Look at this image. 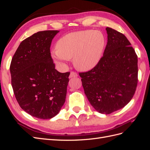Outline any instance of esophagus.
I'll list each match as a JSON object with an SVG mask.
<instances>
[{
  "label": "esophagus",
  "mask_w": 150,
  "mask_h": 150,
  "mask_svg": "<svg viewBox=\"0 0 150 150\" xmlns=\"http://www.w3.org/2000/svg\"><path fill=\"white\" fill-rule=\"evenodd\" d=\"M78 75L76 72H71V73L69 74V78H76V77H78Z\"/></svg>",
  "instance_id": "1"
}]
</instances>
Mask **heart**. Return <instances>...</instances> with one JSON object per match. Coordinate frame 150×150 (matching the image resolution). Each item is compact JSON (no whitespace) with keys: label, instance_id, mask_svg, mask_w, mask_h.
Instances as JSON below:
<instances>
[{"label":"heart","instance_id":"b5f03b06","mask_svg":"<svg viewBox=\"0 0 150 150\" xmlns=\"http://www.w3.org/2000/svg\"><path fill=\"white\" fill-rule=\"evenodd\" d=\"M105 46L103 35L98 31L81 30L71 33L58 40L56 50L51 52L54 61L64 64L73 59L78 70L88 71L100 61Z\"/></svg>","mask_w":150,"mask_h":150}]
</instances>
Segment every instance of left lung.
I'll use <instances>...</instances> for the list:
<instances>
[{
	"mask_svg": "<svg viewBox=\"0 0 150 150\" xmlns=\"http://www.w3.org/2000/svg\"><path fill=\"white\" fill-rule=\"evenodd\" d=\"M108 42L103 56L93 69L81 72L84 93L101 114L125 107L133 97L138 83V56L122 34L106 28Z\"/></svg>",
	"mask_w": 150,
	"mask_h": 150,
	"instance_id": "obj_1",
	"label": "left lung"
}]
</instances>
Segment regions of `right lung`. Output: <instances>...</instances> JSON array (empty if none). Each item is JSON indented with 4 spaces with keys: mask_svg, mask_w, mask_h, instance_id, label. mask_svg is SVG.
Segmentation results:
<instances>
[{
    "mask_svg": "<svg viewBox=\"0 0 150 150\" xmlns=\"http://www.w3.org/2000/svg\"><path fill=\"white\" fill-rule=\"evenodd\" d=\"M59 30L35 33L20 44L10 66L11 84L21 108L32 116L51 119L66 101L69 72L55 69L50 53Z\"/></svg>",
    "mask_w": 150,
    "mask_h": 150,
    "instance_id": "add662e5",
    "label": "right lung"
}]
</instances>
